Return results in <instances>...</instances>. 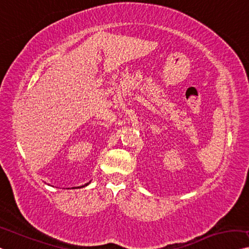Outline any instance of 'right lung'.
Returning a JSON list of instances; mask_svg holds the SVG:
<instances>
[{
	"label": "right lung",
	"mask_w": 249,
	"mask_h": 249,
	"mask_svg": "<svg viewBox=\"0 0 249 249\" xmlns=\"http://www.w3.org/2000/svg\"><path fill=\"white\" fill-rule=\"evenodd\" d=\"M89 183H90V181H89V182H88V183H86L85 185H80V187H78V188H84V187H86V185H88Z\"/></svg>",
	"instance_id": "add662e5"
}]
</instances>
